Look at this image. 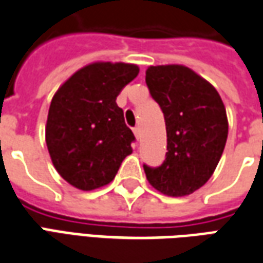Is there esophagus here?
Segmentation results:
<instances>
[{
    "mask_svg": "<svg viewBox=\"0 0 263 263\" xmlns=\"http://www.w3.org/2000/svg\"><path fill=\"white\" fill-rule=\"evenodd\" d=\"M134 134H135L137 139H141V128H139V126H135V128H134Z\"/></svg>",
    "mask_w": 263,
    "mask_h": 263,
    "instance_id": "obj_1",
    "label": "esophagus"
}]
</instances>
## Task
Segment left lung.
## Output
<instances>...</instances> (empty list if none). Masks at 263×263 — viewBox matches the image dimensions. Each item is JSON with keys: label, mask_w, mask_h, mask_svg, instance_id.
<instances>
[{"label": "left lung", "mask_w": 263, "mask_h": 263, "mask_svg": "<svg viewBox=\"0 0 263 263\" xmlns=\"http://www.w3.org/2000/svg\"><path fill=\"white\" fill-rule=\"evenodd\" d=\"M145 80L165 115L167 152L159 167L143 165L151 186L171 197L194 193L213 176L228 137L220 94L183 65L149 66Z\"/></svg>", "instance_id": "8db88e82"}]
</instances>
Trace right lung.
Instances as JSON below:
<instances>
[{
    "instance_id": "right-lung-1",
    "label": "right lung",
    "mask_w": 263,
    "mask_h": 263,
    "mask_svg": "<svg viewBox=\"0 0 263 263\" xmlns=\"http://www.w3.org/2000/svg\"><path fill=\"white\" fill-rule=\"evenodd\" d=\"M137 65L94 62L54 92L46 121V145L54 169L73 187L90 192L114 180L135 139L117 105Z\"/></svg>"
}]
</instances>
